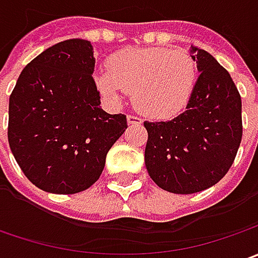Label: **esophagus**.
Returning a JSON list of instances; mask_svg holds the SVG:
<instances>
[{
    "instance_id": "34e87169",
    "label": "esophagus",
    "mask_w": 258,
    "mask_h": 258,
    "mask_svg": "<svg viewBox=\"0 0 258 258\" xmlns=\"http://www.w3.org/2000/svg\"><path fill=\"white\" fill-rule=\"evenodd\" d=\"M127 123L129 124H141L142 123V119L139 116H135V114H127Z\"/></svg>"
}]
</instances>
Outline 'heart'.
Returning <instances> with one entry per match:
<instances>
[{"label": "heart", "instance_id": "1", "mask_svg": "<svg viewBox=\"0 0 258 258\" xmlns=\"http://www.w3.org/2000/svg\"><path fill=\"white\" fill-rule=\"evenodd\" d=\"M109 72L96 75L100 93L119 103L124 92L134 93L135 107L154 119L181 113L198 80L194 58L182 50L161 47L124 48L110 55Z\"/></svg>", "mask_w": 258, "mask_h": 258}]
</instances>
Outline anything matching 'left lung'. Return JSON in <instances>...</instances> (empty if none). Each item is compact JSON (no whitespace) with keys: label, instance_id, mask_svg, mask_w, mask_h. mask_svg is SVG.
I'll return each mask as SVG.
<instances>
[{"label":"left lung","instance_id":"obj_1","mask_svg":"<svg viewBox=\"0 0 258 258\" xmlns=\"http://www.w3.org/2000/svg\"><path fill=\"white\" fill-rule=\"evenodd\" d=\"M198 80L185 112L168 122H144L145 165L168 192L194 194L231 168L243 136L241 96L230 73L205 50L191 47Z\"/></svg>","mask_w":258,"mask_h":258}]
</instances>
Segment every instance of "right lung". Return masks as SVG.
I'll use <instances>...</instances> for the list:
<instances>
[{
	"instance_id": "add662e5",
	"label": "right lung",
	"mask_w": 258,
	"mask_h": 258,
	"mask_svg": "<svg viewBox=\"0 0 258 258\" xmlns=\"http://www.w3.org/2000/svg\"><path fill=\"white\" fill-rule=\"evenodd\" d=\"M90 41L48 47L25 66L8 106V142L37 188L77 194L102 175L106 155L127 127L100 107Z\"/></svg>"
}]
</instances>
